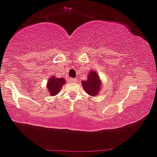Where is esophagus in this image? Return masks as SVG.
Segmentation results:
<instances>
[{"mask_svg": "<svg viewBox=\"0 0 157 157\" xmlns=\"http://www.w3.org/2000/svg\"><path fill=\"white\" fill-rule=\"evenodd\" d=\"M70 81H71L72 82H74V83H75V82H77V78H70Z\"/></svg>", "mask_w": 157, "mask_h": 157, "instance_id": "34e87169", "label": "esophagus"}]
</instances>
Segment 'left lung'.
<instances>
[{
  "label": "left lung",
  "instance_id": "1",
  "mask_svg": "<svg viewBox=\"0 0 157 157\" xmlns=\"http://www.w3.org/2000/svg\"><path fill=\"white\" fill-rule=\"evenodd\" d=\"M84 89L89 95L96 96L98 95L99 88L101 87V82L99 78L98 74L94 71H90L87 79L85 82H82Z\"/></svg>",
  "mask_w": 157,
  "mask_h": 157
}]
</instances>
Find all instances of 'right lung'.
Segmentation results:
<instances>
[{
  "mask_svg": "<svg viewBox=\"0 0 157 157\" xmlns=\"http://www.w3.org/2000/svg\"><path fill=\"white\" fill-rule=\"evenodd\" d=\"M65 84V79L63 78H55V77H51L48 82V87L49 95L55 96L58 94L59 91L61 90L62 86Z\"/></svg>",
  "mask_w": 157,
  "mask_h": 157,
  "instance_id": "right-lung-1",
  "label": "right lung"
}]
</instances>
